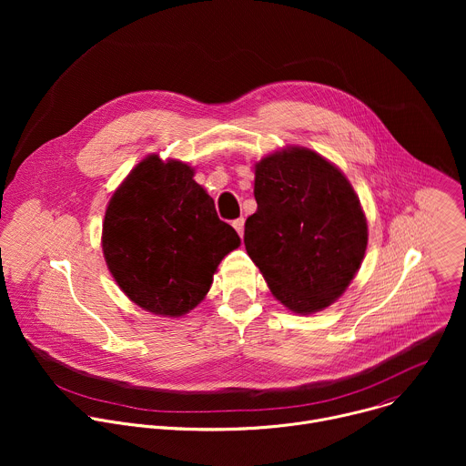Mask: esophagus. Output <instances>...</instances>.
Masks as SVG:
<instances>
[{
	"instance_id": "1",
	"label": "esophagus",
	"mask_w": 466,
	"mask_h": 466,
	"mask_svg": "<svg viewBox=\"0 0 466 466\" xmlns=\"http://www.w3.org/2000/svg\"><path fill=\"white\" fill-rule=\"evenodd\" d=\"M232 227L236 228V232L243 238V227H245V219L243 218H239V219H236V221H232Z\"/></svg>"
}]
</instances>
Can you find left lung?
<instances>
[{"instance_id": "obj_1", "label": "left lung", "mask_w": 466, "mask_h": 466, "mask_svg": "<svg viewBox=\"0 0 466 466\" xmlns=\"http://www.w3.org/2000/svg\"><path fill=\"white\" fill-rule=\"evenodd\" d=\"M258 210L245 221V248L271 293L295 313L339 299L367 250V219L349 178L306 147L254 167Z\"/></svg>"}]
</instances>
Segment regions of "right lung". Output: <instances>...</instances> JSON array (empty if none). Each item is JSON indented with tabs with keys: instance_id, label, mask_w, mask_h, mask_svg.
Here are the masks:
<instances>
[{
	"instance_id": "add662e5",
	"label": "right lung",
	"mask_w": 466,
	"mask_h": 466,
	"mask_svg": "<svg viewBox=\"0 0 466 466\" xmlns=\"http://www.w3.org/2000/svg\"><path fill=\"white\" fill-rule=\"evenodd\" d=\"M101 243L114 280L132 302L180 317L207 297L218 265L241 241L193 180V167L151 155L114 191Z\"/></svg>"
}]
</instances>
